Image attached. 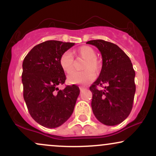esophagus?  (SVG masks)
Segmentation results:
<instances>
[{
  "label": "esophagus",
  "mask_w": 156,
  "mask_h": 156,
  "mask_svg": "<svg viewBox=\"0 0 156 156\" xmlns=\"http://www.w3.org/2000/svg\"><path fill=\"white\" fill-rule=\"evenodd\" d=\"M79 88H80V91H83V90H85V89H87V87H80Z\"/></svg>",
  "instance_id": "34e87169"
}]
</instances>
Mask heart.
<instances>
[{
  "label": "heart",
  "mask_w": 156,
  "mask_h": 156,
  "mask_svg": "<svg viewBox=\"0 0 156 156\" xmlns=\"http://www.w3.org/2000/svg\"><path fill=\"white\" fill-rule=\"evenodd\" d=\"M75 55L83 58L84 62L80 72H73L67 77V81L71 84H87L94 79V72H98L101 67V61L95 56L96 52L90 46L83 45L74 51ZM59 64L66 73L73 70V57L69 52H64L61 55Z\"/></svg>",
  "instance_id": "obj_1"
}]
</instances>
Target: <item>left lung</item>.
Segmentation results:
<instances>
[{"mask_svg":"<svg viewBox=\"0 0 156 156\" xmlns=\"http://www.w3.org/2000/svg\"><path fill=\"white\" fill-rule=\"evenodd\" d=\"M87 43L98 48L103 58L101 74L89 87L92 93V112L103 124L118 125L128 117L133 108L136 85L131 61L112 42L96 39ZM103 85V90L97 89Z\"/></svg>","mask_w":156,"mask_h":156,"instance_id":"1","label":"left lung"}]
</instances>
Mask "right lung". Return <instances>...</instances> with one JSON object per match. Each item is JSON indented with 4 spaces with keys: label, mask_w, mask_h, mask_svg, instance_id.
I'll return each mask as SVG.
<instances>
[{
    "label": "right lung",
    "mask_w": 156,
    "mask_h": 156,
    "mask_svg": "<svg viewBox=\"0 0 156 156\" xmlns=\"http://www.w3.org/2000/svg\"><path fill=\"white\" fill-rule=\"evenodd\" d=\"M74 44L45 41L34 46L23 60V98L31 117L46 128H57L65 122L79 95L76 85L67 86L63 90L58 88L66 80L60 57Z\"/></svg>",
    "instance_id": "1"
}]
</instances>
